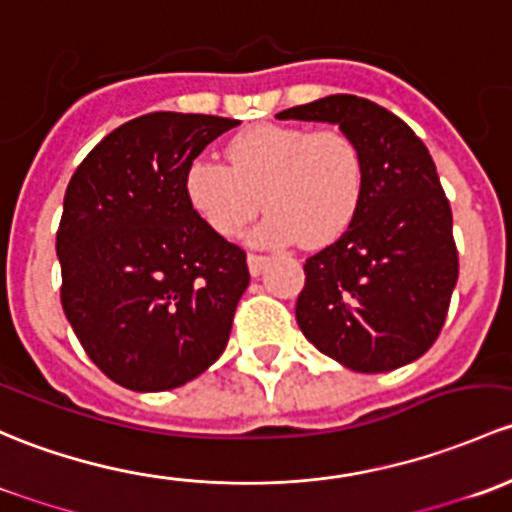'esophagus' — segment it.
Returning a JSON list of instances; mask_svg holds the SVG:
<instances>
[{
    "label": "esophagus",
    "instance_id": "esophagus-1",
    "mask_svg": "<svg viewBox=\"0 0 512 512\" xmlns=\"http://www.w3.org/2000/svg\"><path fill=\"white\" fill-rule=\"evenodd\" d=\"M271 263V256H263V254H249V271L251 276H258V273H263V268Z\"/></svg>",
    "mask_w": 512,
    "mask_h": 512
}]
</instances>
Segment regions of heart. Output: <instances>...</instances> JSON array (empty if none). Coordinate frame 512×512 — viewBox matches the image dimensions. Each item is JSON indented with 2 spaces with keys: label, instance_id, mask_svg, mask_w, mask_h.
<instances>
[{
  "label": "heart",
  "instance_id": "1",
  "mask_svg": "<svg viewBox=\"0 0 512 512\" xmlns=\"http://www.w3.org/2000/svg\"><path fill=\"white\" fill-rule=\"evenodd\" d=\"M226 160L197 157L184 170V197L214 234H239L258 209H268L254 231L258 244L318 249L345 234L365 194V160L342 130H308L261 123L226 145Z\"/></svg>",
  "mask_w": 512,
  "mask_h": 512
}]
</instances>
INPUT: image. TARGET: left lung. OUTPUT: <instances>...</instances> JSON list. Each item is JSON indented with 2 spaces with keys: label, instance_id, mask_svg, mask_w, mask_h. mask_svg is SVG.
Segmentation results:
<instances>
[{
  "label": "left lung",
  "instance_id": "left-lung-1",
  "mask_svg": "<svg viewBox=\"0 0 512 512\" xmlns=\"http://www.w3.org/2000/svg\"><path fill=\"white\" fill-rule=\"evenodd\" d=\"M278 120L333 123L357 142L365 194L335 244L305 261L303 335L355 372H389L436 342L458 281L449 199L414 130L367 98L337 93Z\"/></svg>",
  "mask_w": 512,
  "mask_h": 512
}]
</instances>
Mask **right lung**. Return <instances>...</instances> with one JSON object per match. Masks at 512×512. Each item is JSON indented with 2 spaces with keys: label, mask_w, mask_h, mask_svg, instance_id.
<instances>
[{
  "label": "right lung",
  "mask_w": 512,
  "mask_h": 512,
  "mask_svg": "<svg viewBox=\"0 0 512 512\" xmlns=\"http://www.w3.org/2000/svg\"><path fill=\"white\" fill-rule=\"evenodd\" d=\"M236 125L140 115L105 135L68 182L56 234L63 313L120 387H182L229 342L251 281L246 251L192 212L182 182L189 162Z\"/></svg>",
  "instance_id": "right-lung-1"
}]
</instances>
